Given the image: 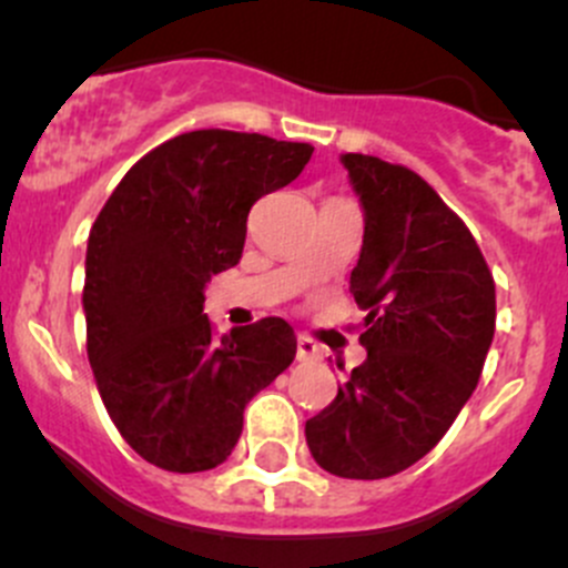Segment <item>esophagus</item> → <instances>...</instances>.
<instances>
[{
	"label": "esophagus",
	"instance_id": "obj_1",
	"mask_svg": "<svg viewBox=\"0 0 568 568\" xmlns=\"http://www.w3.org/2000/svg\"><path fill=\"white\" fill-rule=\"evenodd\" d=\"M323 358V347L314 338L297 336V361H320Z\"/></svg>",
	"mask_w": 568,
	"mask_h": 568
}]
</instances>
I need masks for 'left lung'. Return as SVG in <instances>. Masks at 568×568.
Segmentation results:
<instances>
[{
  "label": "left lung",
  "mask_w": 568,
  "mask_h": 568,
  "mask_svg": "<svg viewBox=\"0 0 568 568\" xmlns=\"http://www.w3.org/2000/svg\"><path fill=\"white\" fill-rule=\"evenodd\" d=\"M366 213L349 276L366 308V361L306 420L314 462L338 478H388L432 452L476 390L495 336V278L465 221L420 174L344 153Z\"/></svg>",
  "instance_id": "8db88e82"
}]
</instances>
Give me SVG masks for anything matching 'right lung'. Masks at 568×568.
I'll list each match as a JSON object with an SVG mask.
<instances>
[{
	"label": "right lung",
	"instance_id": "add662e5",
	"mask_svg": "<svg viewBox=\"0 0 568 568\" xmlns=\"http://www.w3.org/2000/svg\"><path fill=\"white\" fill-rule=\"evenodd\" d=\"M314 148L207 128L139 158L87 243V358L122 440L169 473L221 465L251 396L295 361L282 317L219 338L204 284L237 265L256 199L303 172Z\"/></svg>",
	"mask_w": 568,
	"mask_h": 568
}]
</instances>
